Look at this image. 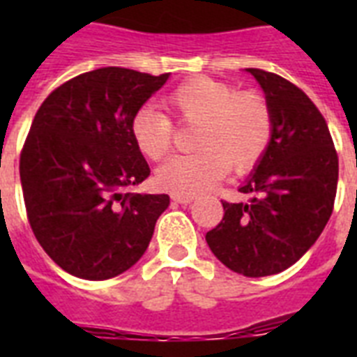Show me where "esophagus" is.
<instances>
[{
  "label": "esophagus",
  "mask_w": 357,
  "mask_h": 357,
  "mask_svg": "<svg viewBox=\"0 0 357 357\" xmlns=\"http://www.w3.org/2000/svg\"><path fill=\"white\" fill-rule=\"evenodd\" d=\"M172 200L178 202V204H190L195 200V196L190 195H172Z\"/></svg>",
  "instance_id": "obj_1"
}]
</instances>
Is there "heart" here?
<instances>
[{"mask_svg": "<svg viewBox=\"0 0 357 357\" xmlns=\"http://www.w3.org/2000/svg\"><path fill=\"white\" fill-rule=\"evenodd\" d=\"M168 107L181 123L198 126L189 155H174L155 172L159 189L176 195H198L222 179L226 172H244L263 159L272 140L271 105L259 92H238L226 81L192 77L176 86ZM135 148L151 161L167 155L174 123L153 107H140L129 122Z\"/></svg>", "mask_w": 357, "mask_h": 357, "instance_id": "b5f03b06", "label": "heart"}]
</instances>
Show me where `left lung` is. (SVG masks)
Here are the masks:
<instances>
[{
	"label": "left lung",
	"instance_id": "1",
	"mask_svg": "<svg viewBox=\"0 0 357 357\" xmlns=\"http://www.w3.org/2000/svg\"><path fill=\"white\" fill-rule=\"evenodd\" d=\"M261 85L274 120L268 150L206 241L229 271L278 274L315 244L333 211L339 159L328 123L304 91L282 75L246 68Z\"/></svg>",
	"mask_w": 357,
	"mask_h": 357
}]
</instances>
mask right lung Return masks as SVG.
<instances>
[{"label": "right lung", "instance_id": "right-lung-1", "mask_svg": "<svg viewBox=\"0 0 357 357\" xmlns=\"http://www.w3.org/2000/svg\"><path fill=\"white\" fill-rule=\"evenodd\" d=\"M168 74L107 66L57 86L31 123L20 179L31 229L63 271L109 280L142 257L168 195L128 192L150 167L129 122Z\"/></svg>", "mask_w": 357, "mask_h": 357}]
</instances>
